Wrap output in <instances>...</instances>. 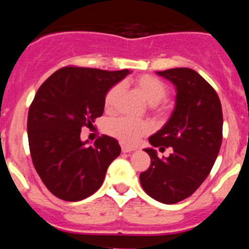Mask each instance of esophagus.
I'll return each instance as SVG.
<instances>
[{"instance_id": "1", "label": "esophagus", "mask_w": 249, "mask_h": 249, "mask_svg": "<svg viewBox=\"0 0 249 249\" xmlns=\"http://www.w3.org/2000/svg\"><path fill=\"white\" fill-rule=\"evenodd\" d=\"M135 151V148H132V147L128 146H122V152L123 153H131V152Z\"/></svg>"}]
</instances>
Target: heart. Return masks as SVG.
I'll use <instances>...</instances> for the list:
<instances>
[{
	"mask_svg": "<svg viewBox=\"0 0 249 249\" xmlns=\"http://www.w3.org/2000/svg\"><path fill=\"white\" fill-rule=\"evenodd\" d=\"M135 85L141 93L143 94L147 102L153 105V107L166 100L169 93V89L163 81L151 74H142L135 80ZM122 91V85L112 86L105 96V108L107 111L113 109L118 94ZM149 131V127L146 122L136 121L129 117H118L111 120L107 123V132L121 142L126 144H135L142 136Z\"/></svg>",
	"mask_w": 249,
	"mask_h": 249,
	"instance_id": "heart-1",
	"label": "heart"
}]
</instances>
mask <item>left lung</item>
Instances as JSON below:
<instances>
[{
	"instance_id": "1",
	"label": "left lung",
	"mask_w": 249,
	"mask_h": 249,
	"mask_svg": "<svg viewBox=\"0 0 249 249\" xmlns=\"http://www.w3.org/2000/svg\"><path fill=\"white\" fill-rule=\"evenodd\" d=\"M176 86V107L162 129L148 138L160 151L172 153L158 158L146 148L151 166L140 175L142 188L152 198L166 204L183 201L196 192L210 175L222 143L223 114L218 94L191 68L157 71Z\"/></svg>"
}]
</instances>
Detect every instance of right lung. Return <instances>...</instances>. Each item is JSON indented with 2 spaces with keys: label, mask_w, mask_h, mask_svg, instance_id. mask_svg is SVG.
Returning <instances> with one entry per match:
<instances>
[{
  "label": "right lung",
  "mask_w": 249,
  "mask_h": 249,
  "mask_svg": "<svg viewBox=\"0 0 249 249\" xmlns=\"http://www.w3.org/2000/svg\"><path fill=\"white\" fill-rule=\"evenodd\" d=\"M131 72L98 68H59L41 85L30 106L28 144L37 173L51 193L67 202L93 195L121 147L105 136L93 146L81 141L105 109V96Z\"/></svg>",
  "instance_id": "add662e5"
}]
</instances>
